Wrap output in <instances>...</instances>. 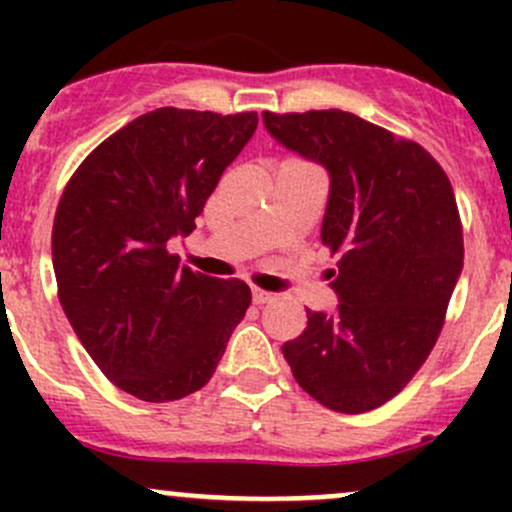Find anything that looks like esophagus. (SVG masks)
I'll return each mask as SVG.
<instances>
[{"label":"esophagus","mask_w":512,"mask_h":512,"mask_svg":"<svg viewBox=\"0 0 512 512\" xmlns=\"http://www.w3.org/2000/svg\"><path fill=\"white\" fill-rule=\"evenodd\" d=\"M272 299H275V294L267 292V289H260V287L252 289V302L255 304H267V302H272Z\"/></svg>","instance_id":"esophagus-1"}]
</instances>
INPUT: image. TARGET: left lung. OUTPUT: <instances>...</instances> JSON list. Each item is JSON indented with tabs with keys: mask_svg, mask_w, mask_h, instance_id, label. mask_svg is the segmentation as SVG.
<instances>
[{
	"mask_svg": "<svg viewBox=\"0 0 512 512\" xmlns=\"http://www.w3.org/2000/svg\"><path fill=\"white\" fill-rule=\"evenodd\" d=\"M262 121L329 173L322 242L339 255L337 309H307V329L282 354L312 399L366 414L409 384L441 334L463 270L451 180L418 143L354 113L265 111Z\"/></svg>",
	"mask_w": 512,
	"mask_h": 512,
	"instance_id": "obj_1",
	"label": "left lung"
}]
</instances>
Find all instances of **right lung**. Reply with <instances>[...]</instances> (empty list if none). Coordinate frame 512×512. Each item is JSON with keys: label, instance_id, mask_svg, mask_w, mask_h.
Instances as JSON below:
<instances>
[{"label": "right lung", "instance_id": "right-lung-1", "mask_svg": "<svg viewBox=\"0 0 512 512\" xmlns=\"http://www.w3.org/2000/svg\"><path fill=\"white\" fill-rule=\"evenodd\" d=\"M257 128V113L156 108L79 165L51 232L59 302L98 369L151 404L203 389L252 302L240 280L180 265L195 218Z\"/></svg>", "mask_w": 512, "mask_h": 512}]
</instances>
